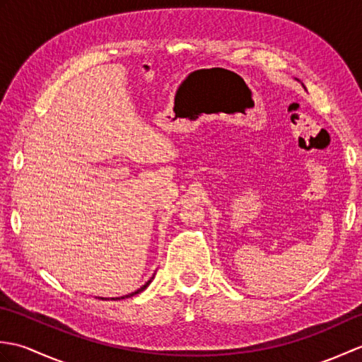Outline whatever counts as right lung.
<instances>
[{
    "label": "right lung",
    "instance_id": "add662e5",
    "mask_svg": "<svg viewBox=\"0 0 362 362\" xmlns=\"http://www.w3.org/2000/svg\"><path fill=\"white\" fill-rule=\"evenodd\" d=\"M153 276H156V274H153L152 276H151V279L148 280V281H146L144 284H143V286L140 288V289H136V291H134L132 292V294H127V296H122V297H112V300H121V298H127V297H132V296H136V294H140V292H143L146 288H148L149 286V284H151V281L153 280ZM98 298H103V300H109V298H105V297H98Z\"/></svg>",
    "mask_w": 362,
    "mask_h": 362
}]
</instances>
